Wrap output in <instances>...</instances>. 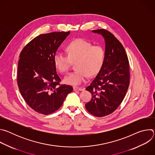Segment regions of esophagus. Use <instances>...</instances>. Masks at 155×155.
<instances>
[{
    "label": "esophagus",
    "mask_w": 155,
    "mask_h": 155,
    "mask_svg": "<svg viewBox=\"0 0 155 155\" xmlns=\"http://www.w3.org/2000/svg\"><path fill=\"white\" fill-rule=\"evenodd\" d=\"M73 88H74V91H83V88H81V87H79L74 86Z\"/></svg>",
    "instance_id": "34e87169"
}]
</instances>
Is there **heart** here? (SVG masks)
<instances>
[{
  "instance_id": "b5f03b06",
  "label": "heart",
  "mask_w": 155,
  "mask_h": 155,
  "mask_svg": "<svg viewBox=\"0 0 155 155\" xmlns=\"http://www.w3.org/2000/svg\"><path fill=\"white\" fill-rule=\"evenodd\" d=\"M67 55L56 52L53 57L56 68L62 73L67 72L75 62L76 70L64 78L68 84L77 86L81 84L86 77H91L100 71L105 59V50L101 46L93 45L84 39L78 38L71 42L66 47Z\"/></svg>"
}]
</instances>
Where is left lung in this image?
I'll list each match as a JSON object with an SVG mask.
<instances>
[{"instance_id": "left-lung-1", "label": "left lung", "mask_w": 155, "mask_h": 155, "mask_svg": "<svg viewBox=\"0 0 155 155\" xmlns=\"http://www.w3.org/2000/svg\"><path fill=\"white\" fill-rule=\"evenodd\" d=\"M92 32L104 38L105 59L99 72L86 88L92 98L85 107L93 115L102 117L113 113L124 99L129 85V64L123 46L111 32Z\"/></svg>"}]
</instances>
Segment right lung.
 <instances>
[{
  "label": "right lung",
  "instance_id": "right-lung-1",
  "mask_svg": "<svg viewBox=\"0 0 155 155\" xmlns=\"http://www.w3.org/2000/svg\"><path fill=\"white\" fill-rule=\"evenodd\" d=\"M69 32L41 34L21 51L18 67V86L28 105L35 112L51 114L62 105L73 91L69 85L61 84L53 57Z\"/></svg>",
  "mask_w": 155,
  "mask_h": 155
}]
</instances>
